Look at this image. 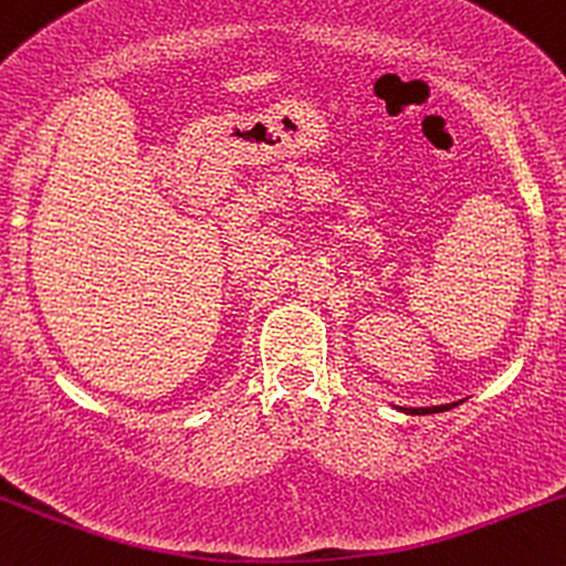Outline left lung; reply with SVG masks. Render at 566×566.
<instances>
[{"mask_svg": "<svg viewBox=\"0 0 566 566\" xmlns=\"http://www.w3.org/2000/svg\"><path fill=\"white\" fill-rule=\"evenodd\" d=\"M460 401H452V405H439V407H401V412L407 415H433V412H444V409L458 407Z\"/></svg>", "mask_w": 566, "mask_h": 566, "instance_id": "left-lung-1", "label": "left lung"}]
</instances>
